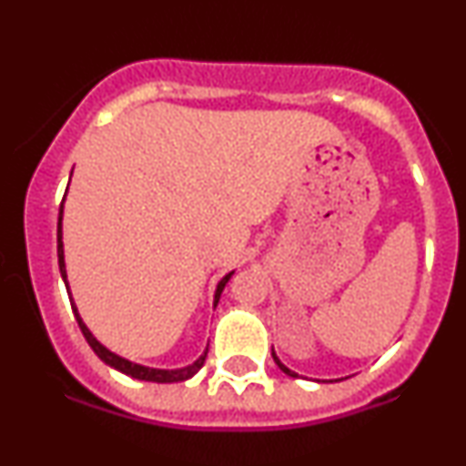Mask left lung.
I'll use <instances>...</instances> for the list:
<instances>
[{
  "mask_svg": "<svg viewBox=\"0 0 466 466\" xmlns=\"http://www.w3.org/2000/svg\"><path fill=\"white\" fill-rule=\"evenodd\" d=\"M271 357H274V361L278 363V368H280V370H282V372H285V374H289V377H298V374H296V372H293V370H289V368L285 366V363H280V360H278V357H276V352H271Z\"/></svg>",
  "mask_w": 466,
  "mask_h": 466,
  "instance_id": "1",
  "label": "left lung"
}]
</instances>
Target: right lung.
I'll return each instance as SVG.
<instances>
[{
    "label": "right lung",
    "mask_w": 466,
    "mask_h": 466,
    "mask_svg": "<svg viewBox=\"0 0 466 466\" xmlns=\"http://www.w3.org/2000/svg\"><path fill=\"white\" fill-rule=\"evenodd\" d=\"M61 221H63V203H61V210H58V228H56V249H58V269H61V276H63V280H66V287H67V274H66V258H63V229H61ZM232 274L234 271H229V274L223 278L221 282H218L217 285V293H215V307H217V302H218V298H221V291L223 289H226V285H228V280L229 278H232ZM72 302V300H69ZM72 311H74V315H76V322H78V326H80V333L85 335V339H87V344L92 346V350L96 352V355L100 357V360H103L106 366H111V368H116V370H120V372H125V374H129V377H133V379H140V381H153V383H177V381H186V379H190L192 374H197L201 370V366H203V361H206V357H208V349H206V352H203V355L199 357V360H197L195 363H192V366H186V368H179V370H157V368H147V366H140V363H133V361H129V360H125V357H117L116 352H111V350H106L103 344H100L98 339H96V337L89 333V329L87 326L83 324V319H80V315H78V309L74 307V302H72Z\"/></svg>",
    "instance_id": "right-lung-1"
}]
</instances>
